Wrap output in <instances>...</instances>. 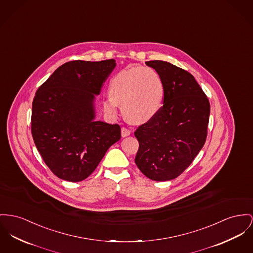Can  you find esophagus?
<instances>
[{"label": "esophagus", "mask_w": 253, "mask_h": 253, "mask_svg": "<svg viewBox=\"0 0 253 253\" xmlns=\"http://www.w3.org/2000/svg\"><path fill=\"white\" fill-rule=\"evenodd\" d=\"M121 132H122V137H126V136L130 134V130L126 127H122Z\"/></svg>", "instance_id": "obj_1"}]
</instances>
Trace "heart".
<instances>
[{"instance_id":"1","label":"heart","mask_w":253,"mask_h":253,"mask_svg":"<svg viewBox=\"0 0 253 253\" xmlns=\"http://www.w3.org/2000/svg\"><path fill=\"white\" fill-rule=\"evenodd\" d=\"M108 93L109 98L102 101L107 114L116 115L119 104L129 121L144 123L160 111L164 101V84L152 68H130L112 77Z\"/></svg>"}]
</instances>
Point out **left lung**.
<instances>
[{
  "instance_id": "8db88e82",
  "label": "left lung",
  "mask_w": 253,
  "mask_h": 253,
  "mask_svg": "<svg viewBox=\"0 0 253 253\" xmlns=\"http://www.w3.org/2000/svg\"><path fill=\"white\" fill-rule=\"evenodd\" d=\"M164 84L160 111L134 132L139 142L135 163L150 179L176 178L202 150L207 136L210 103L195 78L162 60L147 61Z\"/></svg>"
}]
</instances>
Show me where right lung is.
I'll return each mask as SVG.
<instances>
[{"mask_svg": "<svg viewBox=\"0 0 253 253\" xmlns=\"http://www.w3.org/2000/svg\"><path fill=\"white\" fill-rule=\"evenodd\" d=\"M116 66L114 59L70 61L35 93L32 134L45 164L71 182L87 178L121 139L120 126L95 121L94 100Z\"/></svg>", "mask_w": 253, "mask_h": 253, "instance_id": "add662e5", "label": "right lung"}]
</instances>
